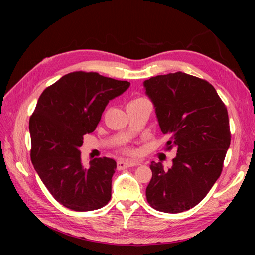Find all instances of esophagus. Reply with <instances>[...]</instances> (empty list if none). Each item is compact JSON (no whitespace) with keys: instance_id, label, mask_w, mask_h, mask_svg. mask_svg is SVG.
I'll list each match as a JSON object with an SVG mask.
<instances>
[{"instance_id":"obj_1","label":"esophagus","mask_w":255,"mask_h":255,"mask_svg":"<svg viewBox=\"0 0 255 255\" xmlns=\"http://www.w3.org/2000/svg\"><path fill=\"white\" fill-rule=\"evenodd\" d=\"M138 165H139V163H137V161H126V160H118V163H117L118 170H122V169L129 168V167H134V166H138Z\"/></svg>"}]
</instances>
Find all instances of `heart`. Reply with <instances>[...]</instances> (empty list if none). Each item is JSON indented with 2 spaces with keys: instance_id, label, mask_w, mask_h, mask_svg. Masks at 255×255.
Segmentation results:
<instances>
[{
  "instance_id": "heart-1",
  "label": "heart",
  "mask_w": 255,
  "mask_h": 255,
  "mask_svg": "<svg viewBox=\"0 0 255 255\" xmlns=\"http://www.w3.org/2000/svg\"><path fill=\"white\" fill-rule=\"evenodd\" d=\"M141 100H144V99H143V98H137V99L132 100V101H130L129 103H134V102L141 101ZM121 152H122L123 154H127V155H129V156H133V155H135V154H136L135 149H133V148H128V146H127V148H123V149L121 150Z\"/></svg>"
}]
</instances>
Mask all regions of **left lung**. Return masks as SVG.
Here are the masks:
<instances>
[{"mask_svg": "<svg viewBox=\"0 0 255 255\" xmlns=\"http://www.w3.org/2000/svg\"><path fill=\"white\" fill-rule=\"evenodd\" d=\"M143 85L161 132L170 136L166 151L176 150L171 168L151 163L146 200L159 212L188 211L221 174L231 142L227 106L212 84L181 71L154 76Z\"/></svg>", "mask_w": 255, "mask_h": 255, "instance_id": "1", "label": "left lung"}]
</instances>
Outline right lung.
I'll use <instances>...</instances> for the list:
<instances>
[{
    "instance_id": "add662e5",
    "label": "right lung",
    "mask_w": 255,
    "mask_h": 255,
    "mask_svg": "<svg viewBox=\"0 0 255 255\" xmlns=\"http://www.w3.org/2000/svg\"><path fill=\"white\" fill-rule=\"evenodd\" d=\"M129 87L97 72L68 73L40 95L29 118L30 160L58 203L76 212L101 208L112 197L117 164L109 157L81 163L84 135L92 133L110 100Z\"/></svg>"
}]
</instances>
